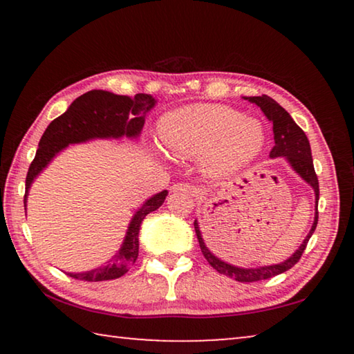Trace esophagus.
<instances>
[{
  "instance_id": "esophagus-1",
  "label": "esophagus",
  "mask_w": 354,
  "mask_h": 354,
  "mask_svg": "<svg viewBox=\"0 0 354 354\" xmlns=\"http://www.w3.org/2000/svg\"><path fill=\"white\" fill-rule=\"evenodd\" d=\"M171 192H178V194H187L190 196H194L196 192L195 189L192 187L189 184H184V183H178V184H173L171 185Z\"/></svg>"
}]
</instances>
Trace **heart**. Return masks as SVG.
I'll list each match as a JSON object with an SVG mask.
<instances>
[{
	"label": "heart",
	"mask_w": 354,
	"mask_h": 354,
	"mask_svg": "<svg viewBox=\"0 0 354 354\" xmlns=\"http://www.w3.org/2000/svg\"><path fill=\"white\" fill-rule=\"evenodd\" d=\"M159 136L167 151L178 158L203 153V165L214 176L241 170L259 156L266 143V133L256 118L207 103L165 113L159 122Z\"/></svg>",
	"instance_id": "heart-1"
}]
</instances>
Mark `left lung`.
Returning <instances> with one entry per match:
<instances>
[{"instance_id":"obj_1","label":"left lung","mask_w":354,"mask_h":354,"mask_svg":"<svg viewBox=\"0 0 354 354\" xmlns=\"http://www.w3.org/2000/svg\"><path fill=\"white\" fill-rule=\"evenodd\" d=\"M245 100L251 101L261 107V111L266 113V117L273 123V134H274V147L270 151V158H286L287 162L295 170L304 181H306L310 187L314 189L315 194V205L319 206V179H317L314 162H313V154H310V145L304 131L293 122L290 113L287 112L283 106H279L273 98L262 95V97H247ZM315 206V217L313 227H310L309 234L304 239L303 243L299 245V248L293 253L289 259H286L281 263H274V266H263V267H253V268H242L231 266V263L223 262L218 259L211 250L206 247L205 241H203L201 231L198 221H194L196 237H198L201 253L205 254L206 261L211 263L212 268H215L218 273L230 277L232 279L239 281V283H256L261 279H268L277 277L292 268L299 261V257L306 250V245L309 242L310 236L314 234L317 221H319V209Z\"/></svg>"}]
</instances>
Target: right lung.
<instances>
[{
	"mask_svg": "<svg viewBox=\"0 0 354 354\" xmlns=\"http://www.w3.org/2000/svg\"><path fill=\"white\" fill-rule=\"evenodd\" d=\"M151 95L137 93L134 98L115 95L106 91H91L76 98L61 117L53 120L39 142V149L29 165L25 192V211L28 190L39 173L51 162L55 156L71 143H81L92 139H136L145 123V113L154 107ZM169 192L162 190L153 195L139 207L128 226L122 248L103 267L82 273H68L71 278L81 281H109L123 277L139 256V231L143 218L149 212L162 206Z\"/></svg>",
	"mask_w": 354,
	"mask_h": 354,
	"instance_id": "add662e5",
	"label": "right lung"
}]
</instances>
